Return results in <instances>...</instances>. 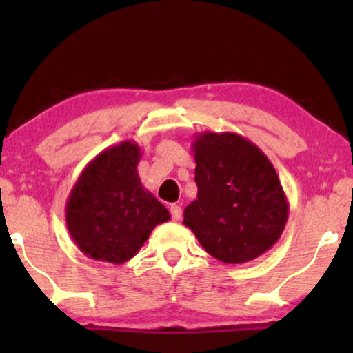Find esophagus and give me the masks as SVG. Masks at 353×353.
<instances>
[{"mask_svg": "<svg viewBox=\"0 0 353 353\" xmlns=\"http://www.w3.org/2000/svg\"><path fill=\"white\" fill-rule=\"evenodd\" d=\"M170 214H172V220H173V221L181 220V214H183L181 207L178 205V204H172V205H170Z\"/></svg>", "mask_w": 353, "mask_h": 353, "instance_id": "obj_1", "label": "esophagus"}]
</instances>
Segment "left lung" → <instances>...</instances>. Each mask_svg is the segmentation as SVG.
I'll list each match as a JSON object with an SVG mask.
<instances>
[{"label":"left lung","instance_id":"1","mask_svg":"<svg viewBox=\"0 0 353 353\" xmlns=\"http://www.w3.org/2000/svg\"><path fill=\"white\" fill-rule=\"evenodd\" d=\"M192 152L197 199L183 225L223 263L250 262L272 249L288 223L289 202L262 149L238 133L204 132Z\"/></svg>","mask_w":353,"mask_h":353}]
</instances>
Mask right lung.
<instances>
[{"mask_svg":"<svg viewBox=\"0 0 353 353\" xmlns=\"http://www.w3.org/2000/svg\"><path fill=\"white\" fill-rule=\"evenodd\" d=\"M141 148L122 141L99 152L80 173L65 204L70 238L90 259L128 262L157 225L170 220L138 175Z\"/></svg>","mask_w":353,"mask_h":353,"instance_id":"obj_1","label":"right lung"}]
</instances>
